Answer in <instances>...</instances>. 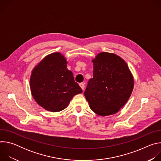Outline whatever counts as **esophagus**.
Wrapping results in <instances>:
<instances>
[{
  "instance_id": "esophagus-1",
  "label": "esophagus",
  "mask_w": 161,
  "mask_h": 161,
  "mask_svg": "<svg viewBox=\"0 0 161 161\" xmlns=\"http://www.w3.org/2000/svg\"><path fill=\"white\" fill-rule=\"evenodd\" d=\"M80 86L81 88V89L83 90L84 88H85V84L83 83H80Z\"/></svg>"
}]
</instances>
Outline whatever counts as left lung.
Listing matches in <instances>:
<instances>
[{"mask_svg": "<svg viewBox=\"0 0 161 161\" xmlns=\"http://www.w3.org/2000/svg\"><path fill=\"white\" fill-rule=\"evenodd\" d=\"M93 78L84 92L90 109L99 116L117 113L129 100L134 78L126 62L108 52L99 53L92 60Z\"/></svg>", "mask_w": 161, "mask_h": 161, "instance_id": "8db88e82", "label": "left lung"}]
</instances>
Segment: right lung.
<instances>
[{
	"mask_svg": "<svg viewBox=\"0 0 161 161\" xmlns=\"http://www.w3.org/2000/svg\"><path fill=\"white\" fill-rule=\"evenodd\" d=\"M67 64L60 53H53L45 57L32 71V95L39 105L48 111L64 109L75 95L82 93L73 73L67 69Z\"/></svg>",
	"mask_w": 161,
	"mask_h": 161,
	"instance_id": "obj_1",
	"label": "right lung"
}]
</instances>
